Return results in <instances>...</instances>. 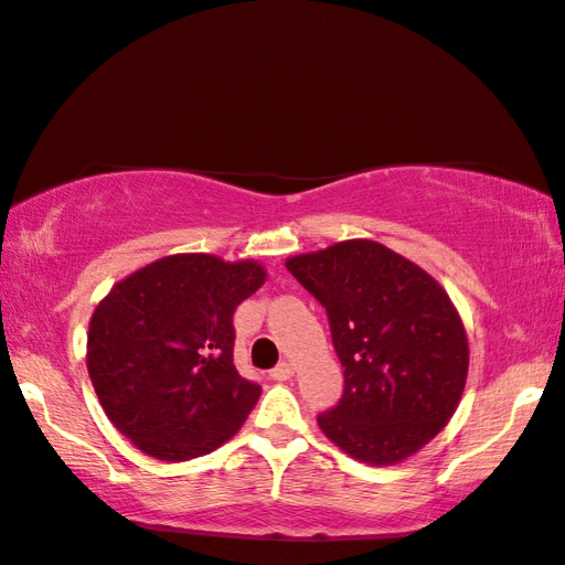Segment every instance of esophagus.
I'll return each instance as SVG.
<instances>
[{
	"label": "esophagus",
	"instance_id": "esophagus-1",
	"mask_svg": "<svg viewBox=\"0 0 565 565\" xmlns=\"http://www.w3.org/2000/svg\"><path fill=\"white\" fill-rule=\"evenodd\" d=\"M295 374V367H292V362H280L278 367L275 370H270V377L273 380H278V382H285V380H290Z\"/></svg>",
	"mask_w": 565,
	"mask_h": 565
}]
</instances>
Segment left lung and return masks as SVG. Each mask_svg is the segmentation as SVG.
Returning <instances> with one entry per match:
<instances>
[{
	"mask_svg": "<svg viewBox=\"0 0 565 565\" xmlns=\"http://www.w3.org/2000/svg\"><path fill=\"white\" fill-rule=\"evenodd\" d=\"M326 307L343 396L317 418L348 457L392 467L440 433L463 394L469 341L445 287L372 239L285 260Z\"/></svg>",
	"mask_w": 565,
	"mask_h": 565,
	"instance_id": "8db88e82",
	"label": "left lung"
}]
</instances>
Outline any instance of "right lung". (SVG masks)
Listing matches in <instances>:
<instances>
[{"mask_svg":"<svg viewBox=\"0 0 565 565\" xmlns=\"http://www.w3.org/2000/svg\"><path fill=\"white\" fill-rule=\"evenodd\" d=\"M266 275L256 260L173 254L96 305L86 333L94 392L145 455L188 461L242 428L260 386L234 367L232 317Z\"/></svg>","mask_w":565,"mask_h":565,"instance_id":"obj_1","label":"right lung"}]
</instances>
